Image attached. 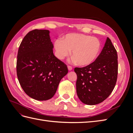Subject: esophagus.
I'll return each instance as SVG.
<instances>
[{
    "label": "esophagus",
    "instance_id": "esophagus-1",
    "mask_svg": "<svg viewBox=\"0 0 133 133\" xmlns=\"http://www.w3.org/2000/svg\"><path fill=\"white\" fill-rule=\"evenodd\" d=\"M68 70H69V71H70V70H72V67L71 66H68Z\"/></svg>",
    "mask_w": 133,
    "mask_h": 133
}]
</instances>
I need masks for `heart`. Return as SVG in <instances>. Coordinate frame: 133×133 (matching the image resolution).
<instances>
[{"mask_svg":"<svg viewBox=\"0 0 133 133\" xmlns=\"http://www.w3.org/2000/svg\"><path fill=\"white\" fill-rule=\"evenodd\" d=\"M55 55L62 60L69 55L71 50L73 61L81 66L90 65L97 58L102 48L99 40L83 34L69 33L54 42Z\"/></svg>","mask_w":133,"mask_h":133,"instance_id":"obj_1","label":"heart"}]
</instances>
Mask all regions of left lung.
Wrapping results in <instances>:
<instances>
[{"mask_svg": "<svg viewBox=\"0 0 133 133\" xmlns=\"http://www.w3.org/2000/svg\"><path fill=\"white\" fill-rule=\"evenodd\" d=\"M117 52L107 38L101 53L90 65L75 68L76 93L87 105H96L105 100L115 86L118 76Z\"/></svg>", "mask_w": 133, "mask_h": 133, "instance_id": "8db88e82", "label": "left lung"}]
</instances>
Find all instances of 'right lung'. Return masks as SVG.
I'll return each mask as SVG.
<instances>
[{"instance_id":"add662e5","label":"right lung","mask_w":133,"mask_h":133,"mask_svg":"<svg viewBox=\"0 0 133 133\" xmlns=\"http://www.w3.org/2000/svg\"><path fill=\"white\" fill-rule=\"evenodd\" d=\"M48 30L29 31L19 46L17 61L18 80L25 93L43 101L55 94L67 66L53 54V44Z\"/></svg>"}]
</instances>
